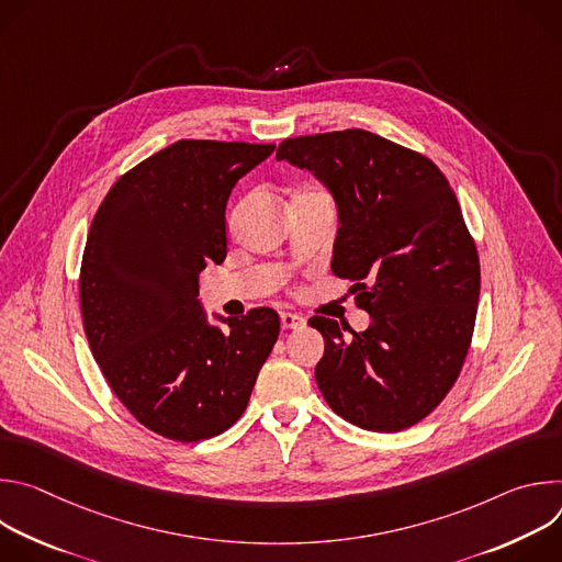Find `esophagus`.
I'll return each mask as SVG.
<instances>
[{
  "label": "esophagus",
  "instance_id": "esophagus-1",
  "mask_svg": "<svg viewBox=\"0 0 562 562\" xmlns=\"http://www.w3.org/2000/svg\"><path fill=\"white\" fill-rule=\"evenodd\" d=\"M280 323H282V329H302L304 327V317L297 315V313L282 311L280 313Z\"/></svg>",
  "mask_w": 562,
  "mask_h": 562
}]
</instances>
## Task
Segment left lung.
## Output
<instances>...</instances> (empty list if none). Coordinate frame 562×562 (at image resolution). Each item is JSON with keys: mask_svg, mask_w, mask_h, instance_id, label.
<instances>
[{"mask_svg": "<svg viewBox=\"0 0 562 562\" xmlns=\"http://www.w3.org/2000/svg\"><path fill=\"white\" fill-rule=\"evenodd\" d=\"M278 159L313 171L336 198L331 269L353 282L367 331L331 317L315 382L329 407L369 431H403L456 384L471 347L480 262L445 173L418 150L362 128L289 137Z\"/></svg>", "mask_w": 562, "mask_h": 562, "instance_id": "left-lung-1", "label": "left lung"}]
</instances>
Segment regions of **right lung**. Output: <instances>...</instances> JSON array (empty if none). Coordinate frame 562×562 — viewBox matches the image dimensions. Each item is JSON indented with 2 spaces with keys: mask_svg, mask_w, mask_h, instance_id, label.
<instances>
[{
  "mask_svg": "<svg viewBox=\"0 0 562 562\" xmlns=\"http://www.w3.org/2000/svg\"><path fill=\"white\" fill-rule=\"evenodd\" d=\"M276 144L180 139L126 171L102 200L79 269L93 358L131 416L178 442L245 414L278 336L269 306L206 327L200 273L226 258V202Z\"/></svg>",
  "mask_w": 562,
  "mask_h": 562,
  "instance_id": "1",
  "label": "right lung"
}]
</instances>
